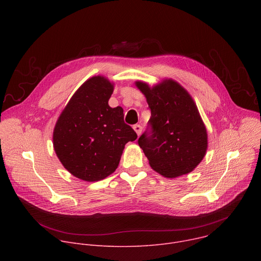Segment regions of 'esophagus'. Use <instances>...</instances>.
<instances>
[{
	"mask_svg": "<svg viewBox=\"0 0 261 261\" xmlns=\"http://www.w3.org/2000/svg\"><path fill=\"white\" fill-rule=\"evenodd\" d=\"M133 129H134V131L137 133V135H140V134H141V131H142V127H141L140 125H138V124L134 125V126H133Z\"/></svg>",
	"mask_w": 261,
	"mask_h": 261,
	"instance_id": "esophagus-1",
	"label": "esophagus"
}]
</instances>
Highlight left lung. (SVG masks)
<instances>
[{
    "instance_id": "8db88e82",
    "label": "left lung",
    "mask_w": 261,
    "mask_h": 261,
    "mask_svg": "<svg viewBox=\"0 0 261 261\" xmlns=\"http://www.w3.org/2000/svg\"><path fill=\"white\" fill-rule=\"evenodd\" d=\"M136 86L151 109L147 128L138 138L151 167L166 177L191 172L207 147L206 130L193 99L171 80L152 89L140 82Z\"/></svg>"
}]
</instances>
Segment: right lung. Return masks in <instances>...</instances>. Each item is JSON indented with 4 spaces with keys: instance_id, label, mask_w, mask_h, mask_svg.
Returning <instances> with one entry per match:
<instances>
[{
    "instance_id": "obj_1",
    "label": "right lung",
    "mask_w": 261,
    "mask_h": 261,
    "mask_svg": "<svg viewBox=\"0 0 261 261\" xmlns=\"http://www.w3.org/2000/svg\"><path fill=\"white\" fill-rule=\"evenodd\" d=\"M114 86L102 76L88 80L72 96L54 130V147L74 176L96 181L113 173L125 144L137 138L124 122V110L111 108Z\"/></svg>"
}]
</instances>
